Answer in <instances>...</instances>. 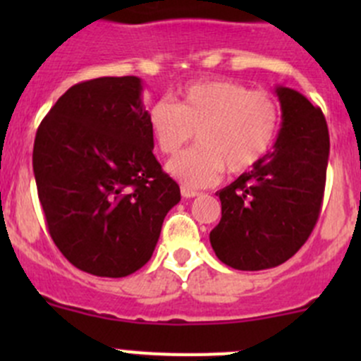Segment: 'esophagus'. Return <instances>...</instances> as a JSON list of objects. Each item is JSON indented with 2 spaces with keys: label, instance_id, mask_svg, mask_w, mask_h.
I'll return each mask as SVG.
<instances>
[{
  "label": "esophagus",
  "instance_id": "esophagus-1",
  "mask_svg": "<svg viewBox=\"0 0 361 361\" xmlns=\"http://www.w3.org/2000/svg\"><path fill=\"white\" fill-rule=\"evenodd\" d=\"M181 195H183V197H187V199H190V197H197L199 192L192 190V188H188V187H181Z\"/></svg>",
  "mask_w": 361,
  "mask_h": 361
}]
</instances>
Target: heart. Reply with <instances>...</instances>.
I'll list each match as a JSON object with an SVG mask.
<instances>
[{
  "label": "heart",
  "instance_id": "1",
  "mask_svg": "<svg viewBox=\"0 0 361 361\" xmlns=\"http://www.w3.org/2000/svg\"><path fill=\"white\" fill-rule=\"evenodd\" d=\"M152 137L164 155H176L197 133L199 145L167 166L185 187H209L224 171L243 174L271 152L281 108L265 90L214 78L185 85L180 103L159 99L148 110Z\"/></svg>",
  "mask_w": 361,
  "mask_h": 361
}]
</instances>
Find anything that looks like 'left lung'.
Wrapping results in <instances>:
<instances>
[{
    "label": "left lung",
    "instance_id": "left-lung-1",
    "mask_svg": "<svg viewBox=\"0 0 361 361\" xmlns=\"http://www.w3.org/2000/svg\"><path fill=\"white\" fill-rule=\"evenodd\" d=\"M283 126L274 148L221 188V220L211 231L216 257L238 271H264L292 258L311 235L325 194L330 136L323 111L278 87Z\"/></svg>",
    "mask_w": 361,
    "mask_h": 361
}]
</instances>
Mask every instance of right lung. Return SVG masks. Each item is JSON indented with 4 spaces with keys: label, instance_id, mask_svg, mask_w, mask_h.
Listing matches in <instances>:
<instances>
[{
    "label": "right lung",
    "instance_id": "obj_1",
    "mask_svg": "<svg viewBox=\"0 0 361 361\" xmlns=\"http://www.w3.org/2000/svg\"><path fill=\"white\" fill-rule=\"evenodd\" d=\"M137 76L68 89L39 123L32 148L50 238L83 272L123 278L150 260L180 187L154 155Z\"/></svg>",
    "mask_w": 361,
    "mask_h": 361
}]
</instances>
